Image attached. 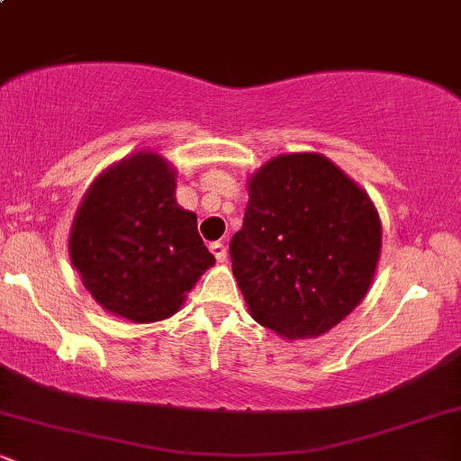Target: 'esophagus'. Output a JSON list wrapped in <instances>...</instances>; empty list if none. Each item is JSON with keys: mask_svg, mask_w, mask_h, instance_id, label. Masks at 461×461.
Segmentation results:
<instances>
[{"mask_svg": "<svg viewBox=\"0 0 461 461\" xmlns=\"http://www.w3.org/2000/svg\"><path fill=\"white\" fill-rule=\"evenodd\" d=\"M210 251L214 253L216 262H225L227 260V249H225L223 242H212V245H210Z\"/></svg>", "mask_w": 461, "mask_h": 461, "instance_id": "34e87169", "label": "esophagus"}]
</instances>
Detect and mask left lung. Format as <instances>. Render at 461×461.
<instances>
[{
    "label": "left lung",
    "instance_id": "1",
    "mask_svg": "<svg viewBox=\"0 0 461 461\" xmlns=\"http://www.w3.org/2000/svg\"><path fill=\"white\" fill-rule=\"evenodd\" d=\"M379 249L382 223L368 194L321 153H284L249 179L230 256L253 319L299 340L357 308Z\"/></svg>",
    "mask_w": 461,
    "mask_h": 461
}]
</instances>
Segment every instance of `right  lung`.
Here are the masks:
<instances>
[{
	"mask_svg": "<svg viewBox=\"0 0 461 461\" xmlns=\"http://www.w3.org/2000/svg\"><path fill=\"white\" fill-rule=\"evenodd\" d=\"M68 253L93 299L131 322L176 314L214 264L197 214L177 205L176 171L149 151L95 179L73 219Z\"/></svg>",
	"mask_w": 461,
	"mask_h": 461,
	"instance_id": "1",
	"label": "right lung"
}]
</instances>
